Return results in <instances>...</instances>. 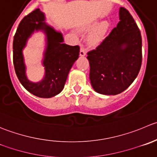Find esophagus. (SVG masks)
I'll list each match as a JSON object with an SVG mask.
<instances>
[{"mask_svg": "<svg viewBox=\"0 0 157 157\" xmlns=\"http://www.w3.org/2000/svg\"><path fill=\"white\" fill-rule=\"evenodd\" d=\"M86 55V52H85V50L83 48H80V57H84Z\"/></svg>", "mask_w": 157, "mask_h": 157, "instance_id": "1", "label": "esophagus"}]
</instances>
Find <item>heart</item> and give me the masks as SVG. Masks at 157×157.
<instances>
[{
  "instance_id": "obj_1",
  "label": "heart",
  "mask_w": 157,
  "mask_h": 157,
  "mask_svg": "<svg viewBox=\"0 0 157 157\" xmlns=\"http://www.w3.org/2000/svg\"><path fill=\"white\" fill-rule=\"evenodd\" d=\"M109 29V24L108 21H103L98 23L97 21H94L86 24L83 30L85 32L91 30L87 36V43L90 46L97 47L103 41Z\"/></svg>"
}]
</instances>
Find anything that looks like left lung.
<instances>
[{"label": "left lung", "instance_id": "8db88e82", "mask_svg": "<svg viewBox=\"0 0 157 157\" xmlns=\"http://www.w3.org/2000/svg\"><path fill=\"white\" fill-rule=\"evenodd\" d=\"M119 19L101 44L87 54L91 86L104 95H117L128 88L142 62V38L136 22L124 7H120Z\"/></svg>", "mask_w": 157, "mask_h": 157}]
</instances>
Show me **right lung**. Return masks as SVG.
Listing matches in <instances>:
<instances>
[{
	"mask_svg": "<svg viewBox=\"0 0 157 157\" xmlns=\"http://www.w3.org/2000/svg\"><path fill=\"white\" fill-rule=\"evenodd\" d=\"M45 21L44 13L40 9L23 18L13 36V61L17 77L27 91L38 97L51 98L63 90L70 70L79 57L80 48L63 44L61 32ZM38 31L45 35L46 46L42 59L45 75L40 82H32L26 77L22 51L29 38Z\"/></svg>",
	"mask_w": 157,
	"mask_h": 157,
	"instance_id": "right-lung-1",
	"label": "right lung"
}]
</instances>
